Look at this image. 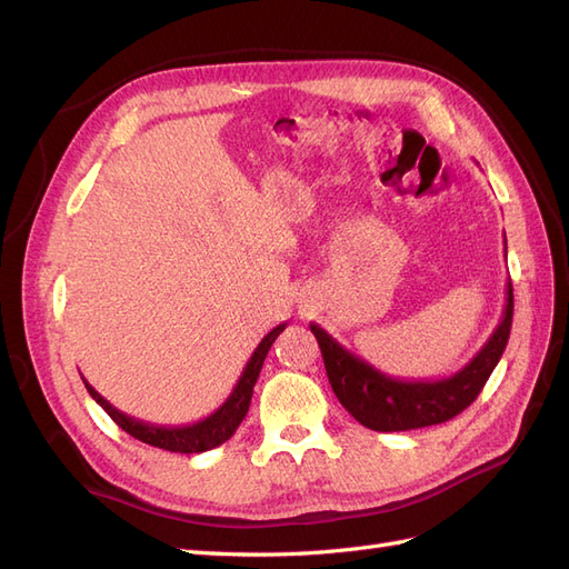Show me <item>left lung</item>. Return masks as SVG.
<instances>
[{"mask_svg":"<svg viewBox=\"0 0 569 569\" xmlns=\"http://www.w3.org/2000/svg\"><path fill=\"white\" fill-rule=\"evenodd\" d=\"M512 325V284H506V308L493 335L468 366L451 377L435 382H406L387 377L363 358L353 356L320 325H311L322 351L325 370L339 403L375 432H406L439 425L468 408L487 385L501 360Z\"/></svg>","mask_w":569,"mask_h":569,"instance_id":"8db88e82","label":"left lung"}]
</instances>
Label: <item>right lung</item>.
<instances>
[{"instance_id": "right-lung-1", "label": "right lung", "mask_w": 569, "mask_h": 569, "mask_svg": "<svg viewBox=\"0 0 569 569\" xmlns=\"http://www.w3.org/2000/svg\"><path fill=\"white\" fill-rule=\"evenodd\" d=\"M287 322L272 327V330L261 339L258 343L256 351L251 353L249 363L239 377L232 393L228 396V401L222 403L218 410H213L209 418H203L199 422L192 425H180V427H166V425H151V422H142V420H134L126 412H120L118 408H113L104 396H101L88 380L82 377L84 387H88L92 399L109 412V418L120 427L126 429V432L134 439H140L149 446H157V449L170 451V453H203V451H211L216 446L226 443L234 432L239 422L244 420V416L249 412V403H251V396H253V385L258 380V372L263 368V360L272 347V341L280 337V332L284 330Z\"/></svg>"}]
</instances>
